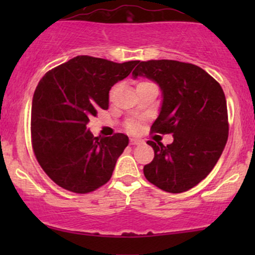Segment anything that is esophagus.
<instances>
[{"instance_id": "1", "label": "esophagus", "mask_w": 255, "mask_h": 255, "mask_svg": "<svg viewBox=\"0 0 255 255\" xmlns=\"http://www.w3.org/2000/svg\"><path fill=\"white\" fill-rule=\"evenodd\" d=\"M139 144H140V140L130 139V145H139Z\"/></svg>"}]
</instances>
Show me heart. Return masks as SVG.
Here are the masks:
<instances>
[{"mask_svg": "<svg viewBox=\"0 0 255 255\" xmlns=\"http://www.w3.org/2000/svg\"><path fill=\"white\" fill-rule=\"evenodd\" d=\"M140 84H142V83H140ZM135 127H136V125H135V124H133V122H131V124H129V126H128V128H129L130 130H134V129H135Z\"/></svg>", "mask_w": 255, "mask_h": 255, "instance_id": "obj_1", "label": "heart"}]
</instances>
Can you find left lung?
<instances>
[{
	"mask_svg": "<svg viewBox=\"0 0 255 255\" xmlns=\"http://www.w3.org/2000/svg\"><path fill=\"white\" fill-rule=\"evenodd\" d=\"M133 79L147 78L162 91L152 131L174 141H147L154 158L144 166L148 182L169 193L193 188L211 172L228 140L227 101L221 85L200 67L172 60L137 61Z\"/></svg>",
	"mask_w": 255,
	"mask_h": 255,
	"instance_id": "left-lung-1",
	"label": "left lung"
}]
</instances>
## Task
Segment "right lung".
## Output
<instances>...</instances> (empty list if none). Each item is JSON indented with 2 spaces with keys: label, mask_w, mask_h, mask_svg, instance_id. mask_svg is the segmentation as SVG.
I'll return each mask as SVG.
<instances>
[{
  "label": "right lung",
  "mask_w": 255,
  "mask_h": 255,
  "mask_svg": "<svg viewBox=\"0 0 255 255\" xmlns=\"http://www.w3.org/2000/svg\"><path fill=\"white\" fill-rule=\"evenodd\" d=\"M136 64L77 56L40 79L32 99V146L43 170L60 187L85 194L110 180L129 139L122 133L93 136L86 126L97 110L109 108L110 89Z\"/></svg>",
  "instance_id": "add662e5"
}]
</instances>
